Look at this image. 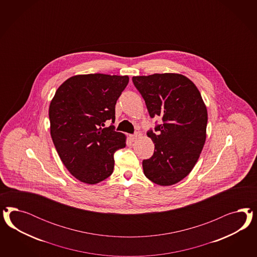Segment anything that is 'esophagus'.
<instances>
[{"mask_svg": "<svg viewBox=\"0 0 257 257\" xmlns=\"http://www.w3.org/2000/svg\"><path fill=\"white\" fill-rule=\"evenodd\" d=\"M140 136H141V133L136 132L134 135L131 136V140H132L133 141H136V140H138L139 138H140Z\"/></svg>", "mask_w": 257, "mask_h": 257, "instance_id": "obj_1", "label": "esophagus"}]
</instances>
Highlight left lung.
<instances>
[{
  "mask_svg": "<svg viewBox=\"0 0 257 257\" xmlns=\"http://www.w3.org/2000/svg\"><path fill=\"white\" fill-rule=\"evenodd\" d=\"M132 80L150 117L162 118L155 131L147 132L155 152L142 161L144 174L157 185H174L192 171L205 142L207 110L201 93L182 74L155 73Z\"/></svg>",
  "mask_w": 257,
  "mask_h": 257,
  "instance_id": "8db88e82",
  "label": "left lung"
}]
</instances>
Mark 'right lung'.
Instances as JSON below:
<instances>
[{
	"mask_svg": "<svg viewBox=\"0 0 257 257\" xmlns=\"http://www.w3.org/2000/svg\"><path fill=\"white\" fill-rule=\"evenodd\" d=\"M128 76L91 73L69 78L58 87L49 108L51 136L57 154L76 179L94 185L112 174L114 154L124 148L115 131V106ZM107 120L112 123L103 126Z\"/></svg>",
	"mask_w": 257,
	"mask_h": 257,
	"instance_id": "obj_1",
	"label": "right lung"
}]
</instances>
